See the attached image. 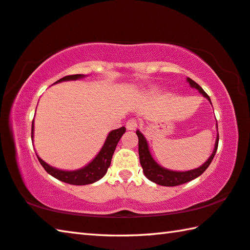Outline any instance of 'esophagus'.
<instances>
[{
  "label": "esophagus",
  "instance_id": "34e87169",
  "mask_svg": "<svg viewBox=\"0 0 250 250\" xmlns=\"http://www.w3.org/2000/svg\"><path fill=\"white\" fill-rule=\"evenodd\" d=\"M125 126L128 130H135L138 128V121L137 119H133V118H131L128 121L125 122Z\"/></svg>",
  "mask_w": 250,
  "mask_h": 250
}]
</instances>
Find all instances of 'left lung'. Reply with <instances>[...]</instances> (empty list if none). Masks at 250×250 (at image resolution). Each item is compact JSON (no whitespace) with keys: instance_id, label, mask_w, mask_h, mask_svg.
I'll return each instance as SVG.
<instances>
[{"instance_id":"left-lung-1","label":"left lung","mask_w":250,"mask_h":250,"mask_svg":"<svg viewBox=\"0 0 250 250\" xmlns=\"http://www.w3.org/2000/svg\"><path fill=\"white\" fill-rule=\"evenodd\" d=\"M188 82L189 83V84H191V87L196 88V89L200 91L201 94L205 97V98L208 99V101L210 103L209 96L207 95L204 90H203V88L200 86V84L196 83L191 78H188ZM137 135L139 139V158H140V163H141V167L143 168V173H145V175L150 181L154 182V183L159 184V185H162V186H176V185L188 183V182L196 179V177L203 174V173L205 172L206 168L209 167V164L211 163V161H213V159H214L215 153H216V151H217L218 140H219V137L217 133V139H216V142H215V149L213 151V153H211L209 159L207 160L202 167L195 168V170H191V171L176 172V171L167 170V168L160 167L159 164L153 160V158L151 156L146 138L143 137V134L139 130L137 131Z\"/></svg>"}]
</instances>
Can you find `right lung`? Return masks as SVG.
<instances>
[{"instance_id": "1", "label": "right lung", "mask_w": 250, "mask_h": 250, "mask_svg": "<svg viewBox=\"0 0 250 250\" xmlns=\"http://www.w3.org/2000/svg\"><path fill=\"white\" fill-rule=\"evenodd\" d=\"M82 77H83V76L79 74L69 75L57 80L56 83L65 82V80H76ZM33 130H34V120L32 122V138H33ZM125 132V126H121L119 129L111 131V132L108 134L107 140H105L104 146L101 147L100 152L97 154L96 158L92 160L87 167L80 168V170H77V171L58 170V168H55L53 167L48 166L47 163H45L39 155H37V159H39L42 167L45 168V171L47 172L48 174L54 176L55 179H57L62 182H65V183H68L71 185L91 184L94 183V182L100 180L101 177H104V175L107 173L108 167H110V163H111L113 152H115L118 142H119L122 134Z\"/></svg>"}]
</instances>
